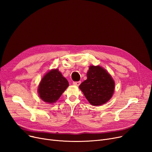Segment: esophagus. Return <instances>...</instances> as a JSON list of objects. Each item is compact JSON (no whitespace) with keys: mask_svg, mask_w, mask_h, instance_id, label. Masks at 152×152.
I'll list each match as a JSON object with an SVG mask.
<instances>
[{"mask_svg":"<svg viewBox=\"0 0 152 152\" xmlns=\"http://www.w3.org/2000/svg\"><path fill=\"white\" fill-rule=\"evenodd\" d=\"M80 84H81V81H75V82H73V84L75 85V86H80Z\"/></svg>","mask_w":152,"mask_h":152,"instance_id":"34e87169","label":"esophagus"}]
</instances>
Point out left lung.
<instances>
[{"label": "left lung", "instance_id": "obj_1", "mask_svg": "<svg viewBox=\"0 0 152 152\" xmlns=\"http://www.w3.org/2000/svg\"><path fill=\"white\" fill-rule=\"evenodd\" d=\"M87 77L79 87L89 103L100 105L107 102L114 91L115 83L111 76L99 66H91Z\"/></svg>", "mask_w": 152, "mask_h": 152}]
</instances>
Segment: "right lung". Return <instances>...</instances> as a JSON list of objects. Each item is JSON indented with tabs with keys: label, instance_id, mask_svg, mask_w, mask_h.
<instances>
[{
	"label": "right lung",
	"instance_id": "obj_1",
	"mask_svg": "<svg viewBox=\"0 0 152 152\" xmlns=\"http://www.w3.org/2000/svg\"><path fill=\"white\" fill-rule=\"evenodd\" d=\"M68 86L66 79L57 69L51 70L44 76L39 85V96L46 102H55Z\"/></svg>",
	"mask_w": 152,
	"mask_h": 152
}]
</instances>
